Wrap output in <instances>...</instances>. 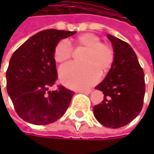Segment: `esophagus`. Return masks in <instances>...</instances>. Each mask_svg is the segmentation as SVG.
I'll list each match as a JSON object with an SVG mask.
<instances>
[{"label":"esophagus","instance_id":"obj_1","mask_svg":"<svg viewBox=\"0 0 154 154\" xmlns=\"http://www.w3.org/2000/svg\"><path fill=\"white\" fill-rule=\"evenodd\" d=\"M77 93H83V94H90V93L92 92V90H91V89H88V90H77Z\"/></svg>","mask_w":154,"mask_h":154}]
</instances>
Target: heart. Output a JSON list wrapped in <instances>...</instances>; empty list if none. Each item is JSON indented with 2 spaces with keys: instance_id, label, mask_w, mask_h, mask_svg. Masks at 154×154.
Returning a JSON list of instances; mask_svg holds the SVG:
<instances>
[{
  "instance_id": "b5f03b06",
  "label": "heart",
  "mask_w": 154,
  "mask_h": 154,
  "mask_svg": "<svg viewBox=\"0 0 154 154\" xmlns=\"http://www.w3.org/2000/svg\"><path fill=\"white\" fill-rule=\"evenodd\" d=\"M76 48L85 49L81 57L83 64L69 63L60 69V81L69 87L75 89L87 88L95 84L102 75L111 68L115 52L114 49L96 35L85 33L73 40ZM73 50L66 40L60 41L53 51V58L57 63H65L72 57Z\"/></svg>"
}]
</instances>
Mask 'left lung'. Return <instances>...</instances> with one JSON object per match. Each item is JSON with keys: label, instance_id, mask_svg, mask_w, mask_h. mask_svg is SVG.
Returning a JSON list of instances; mask_svg holds the SVG:
<instances>
[{"label": "left lung", "instance_id": "1", "mask_svg": "<svg viewBox=\"0 0 154 154\" xmlns=\"http://www.w3.org/2000/svg\"><path fill=\"white\" fill-rule=\"evenodd\" d=\"M115 59L106 77L96 86L103 94L94 105L96 119L103 126L119 128L130 123L142 110L145 93L144 73L137 56L128 43L108 35Z\"/></svg>", "mask_w": 154, "mask_h": 154}]
</instances>
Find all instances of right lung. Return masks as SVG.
Wrapping results in <instances>:
<instances>
[{
  "label": "right lung",
  "instance_id": "obj_1",
  "mask_svg": "<svg viewBox=\"0 0 154 154\" xmlns=\"http://www.w3.org/2000/svg\"><path fill=\"white\" fill-rule=\"evenodd\" d=\"M76 32L56 29L41 31L12 54L6 71L7 91L16 112L35 125L58 120L67 110L73 92L62 85L50 91L57 78L53 51L60 40Z\"/></svg>",
  "mask_w": 154,
  "mask_h": 154
}]
</instances>
